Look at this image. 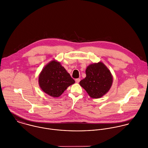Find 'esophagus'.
I'll list each match as a JSON object with an SVG mask.
<instances>
[{
  "label": "esophagus",
  "mask_w": 148,
  "mask_h": 148,
  "mask_svg": "<svg viewBox=\"0 0 148 148\" xmlns=\"http://www.w3.org/2000/svg\"><path fill=\"white\" fill-rule=\"evenodd\" d=\"M80 81H81V79H80V78H77V79H75V82H76L77 83H79V82H80Z\"/></svg>",
  "instance_id": "esophagus-1"
}]
</instances>
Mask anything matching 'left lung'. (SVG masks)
<instances>
[{"label":"left lung","mask_w":148,"mask_h":148,"mask_svg":"<svg viewBox=\"0 0 148 148\" xmlns=\"http://www.w3.org/2000/svg\"><path fill=\"white\" fill-rule=\"evenodd\" d=\"M86 77L80 85L92 98H99L106 94L113 84V76L108 68L101 62L91 64L86 70Z\"/></svg>","instance_id":"left-lung-1"}]
</instances>
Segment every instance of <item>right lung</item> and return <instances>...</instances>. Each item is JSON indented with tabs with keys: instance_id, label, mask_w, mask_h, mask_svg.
<instances>
[{
	"instance_id": "obj_1",
	"label": "right lung",
	"mask_w": 148,
	"mask_h": 148,
	"mask_svg": "<svg viewBox=\"0 0 148 148\" xmlns=\"http://www.w3.org/2000/svg\"><path fill=\"white\" fill-rule=\"evenodd\" d=\"M38 79L40 89L53 97H58L69 86L75 83L60 62L55 60L44 67Z\"/></svg>"
}]
</instances>
